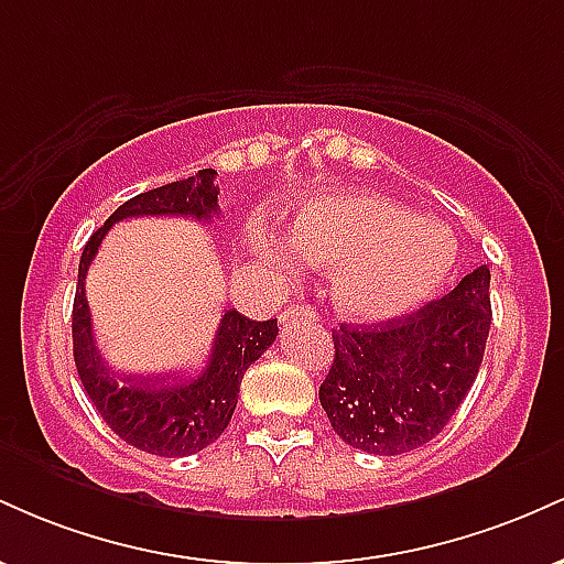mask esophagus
I'll return each instance as SVG.
<instances>
[{"label":"esophagus","mask_w":564,"mask_h":564,"mask_svg":"<svg viewBox=\"0 0 564 564\" xmlns=\"http://www.w3.org/2000/svg\"><path fill=\"white\" fill-rule=\"evenodd\" d=\"M300 321H315V310L310 304H291L286 313L281 315L283 326H294Z\"/></svg>","instance_id":"1"}]
</instances>
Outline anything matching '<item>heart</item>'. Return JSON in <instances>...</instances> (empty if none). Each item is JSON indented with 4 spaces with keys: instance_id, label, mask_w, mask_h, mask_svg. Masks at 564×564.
<instances>
[{
    "instance_id": "b5f03b06",
    "label": "heart",
    "mask_w": 564,
    "mask_h": 564,
    "mask_svg": "<svg viewBox=\"0 0 564 564\" xmlns=\"http://www.w3.org/2000/svg\"><path fill=\"white\" fill-rule=\"evenodd\" d=\"M289 249L315 268H336L334 307L349 321H387L443 286L456 264V241L435 223L371 193L307 204L286 236ZM268 260L283 264L281 251Z\"/></svg>"
}]
</instances>
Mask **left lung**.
<instances>
[{
    "label": "left lung",
    "instance_id": "left-lung-1",
    "mask_svg": "<svg viewBox=\"0 0 564 564\" xmlns=\"http://www.w3.org/2000/svg\"><path fill=\"white\" fill-rule=\"evenodd\" d=\"M490 318V270L480 264L416 313L341 323L318 392L336 435L377 456L430 443L475 384Z\"/></svg>",
    "mask_w": 564,
    "mask_h": 564
}]
</instances>
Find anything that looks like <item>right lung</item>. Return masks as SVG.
<instances>
[{
  "mask_svg": "<svg viewBox=\"0 0 564 564\" xmlns=\"http://www.w3.org/2000/svg\"><path fill=\"white\" fill-rule=\"evenodd\" d=\"M217 172L200 170L177 183L153 187L121 204L102 228H97L82 251L79 286L74 296V360L89 400L111 430L124 443L153 456L180 458L204 451L228 430L238 403L241 379L254 360L275 341L278 321H251L238 310H225L219 321L209 364L196 379H183L177 371L134 377L113 371L95 347L93 315L84 296V278L100 249L106 232L129 217H193L212 219L219 215L215 185Z\"/></svg>",
  "mask_w": 564,
  "mask_h": 564,
  "instance_id": "1",
  "label": "right lung"
}]
</instances>
